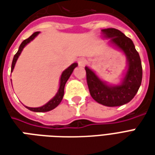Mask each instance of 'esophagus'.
I'll return each mask as SVG.
<instances>
[{"label": "esophagus", "instance_id": "esophagus-1", "mask_svg": "<svg viewBox=\"0 0 155 155\" xmlns=\"http://www.w3.org/2000/svg\"><path fill=\"white\" fill-rule=\"evenodd\" d=\"M87 60L85 59V58L82 57V58H80L79 59V61H78V64L80 66H84L85 64H87Z\"/></svg>", "mask_w": 155, "mask_h": 155}]
</instances>
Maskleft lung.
Wrapping results in <instances>:
<instances>
[{"mask_svg": "<svg viewBox=\"0 0 155 155\" xmlns=\"http://www.w3.org/2000/svg\"><path fill=\"white\" fill-rule=\"evenodd\" d=\"M102 33L116 47L124 51L128 61V70L120 85H109L102 81L89 67L86 81L91 95L98 103L109 106H120L130 102L139 91L142 81V64L140 54L131 39L114 28L103 29Z\"/></svg>", "mask_w": 155, "mask_h": 155, "instance_id": "8db88e82", "label": "left lung"}]
</instances>
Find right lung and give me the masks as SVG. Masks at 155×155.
Returning <instances> with one entry per match:
<instances>
[{"mask_svg": "<svg viewBox=\"0 0 155 155\" xmlns=\"http://www.w3.org/2000/svg\"><path fill=\"white\" fill-rule=\"evenodd\" d=\"M40 31H36L35 33H33L29 38L25 39V41H22V43L20 45V47H19L18 51L16 52V54L14 55V58H13V61H12V72L13 71V69L15 67V62L17 61V59H18L19 55L21 54V53L22 50L24 49L26 45L30 43L31 41L33 40V39L35 38L36 35H38ZM78 65L77 63H74V64H72L71 66H69V67L65 70V71H63V73L61 74V81H60V88H59V91H58L57 94L54 95V97L51 99V101H49L48 103L43 105V106H41V107H38V108H31V107H27V106H25V107L27 108L28 110L31 111H34V112H47V111H50L51 110H53L55 107H57L58 105L60 104V103L62 101V99H63V96H64V85H65V83H66V81H68V79L70 78L71 76V74H72V72L74 71V69Z\"/></svg>", "mask_w": 155, "mask_h": 155, "instance_id": "add662e5", "label": "right lung"}]
</instances>
